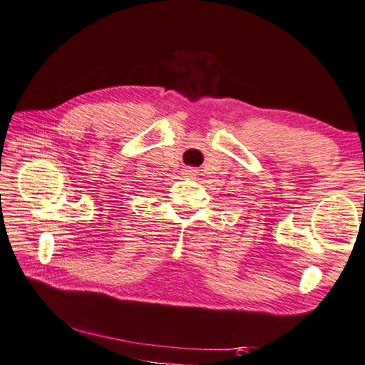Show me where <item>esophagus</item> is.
Segmentation results:
<instances>
[{
	"mask_svg": "<svg viewBox=\"0 0 365 365\" xmlns=\"http://www.w3.org/2000/svg\"><path fill=\"white\" fill-rule=\"evenodd\" d=\"M185 175H187V177H192V175H195V170H192V169L185 170Z\"/></svg>",
	"mask_w": 365,
	"mask_h": 365,
	"instance_id": "obj_1",
	"label": "esophagus"
}]
</instances>
